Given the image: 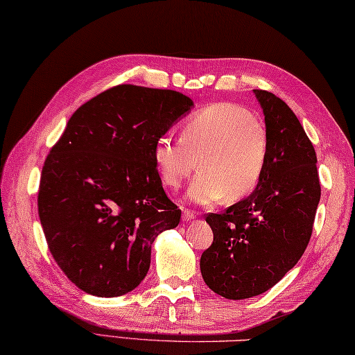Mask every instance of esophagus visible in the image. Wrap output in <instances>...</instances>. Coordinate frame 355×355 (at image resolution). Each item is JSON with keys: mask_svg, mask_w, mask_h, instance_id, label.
Masks as SVG:
<instances>
[{"mask_svg": "<svg viewBox=\"0 0 355 355\" xmlns=\"http://www.w3.org/2000/svg\"><path fill=\"white\" fill-rule=\"evenodd\" d=\"M194 218H196V216H194V213L190 211V209H184V211H182V219L185 222H191Z\"/></svg>", "mask_w": 355, "mask_h": 355, "instance_id": "obj_1", "label": "esophagus"}]
</instances>
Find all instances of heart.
<instances>
[{"mask_svg":"<svg viewBox=\"0 0 355 355\" xmlns=\"http://www.w3.org/2000/svg\"><path fill=\"white\" fill-rule=\"evenodd\" d=\"M268 135L247 108L219 103L193 114L180 128V137L164 135L153 148L162 182L179 188L194 168L202 171L194 179L188 199L211 205L247 198L256 190L268 162Z\"/></svg>","mask_w":355,"mask_h":355,"instance_id":"heart-1","label":"heart"}]
</instances>
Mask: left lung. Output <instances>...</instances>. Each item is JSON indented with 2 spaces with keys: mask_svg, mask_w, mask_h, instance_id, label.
<instances>
[{
  "mask_svg": "<svg viewBox=\"0 0 355 355\" xmlns=\"http://www.w3.org/2000/svg\"><path fill=\"white\" fill-rule=\"evenodd\" d=\"M254 95L270 144L265 173L248 198L207 216L214 239L200 256L205 284L230 300L268 291L299 262L320 200L315 150L297 116L272 93Z\"/></svg>",
  "mask_w": 355,
  "mask_h": 355,
  "instance_id": "left-lung-1",
  "label": "left lung"
}]
</instances>
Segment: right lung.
Listing matches in <instances>:
<instances>
[{"label":"right lung","instance_id":"obj_1","mask_svg":"<svg viewBox=\"0 0 355 355\" xmlns=\"http://www.w3.org/2000/svg\"><path fill=\"white\" fill-rule=\"evenodd\" d=\"M193 105L175 90L116 85L79 107L50 150L40 220L58 266L87 294L133 291L147 276L155 239L179 225L153 148Z\"/></svg>","mask_w":355,"mask_h":355}]
</instances>
